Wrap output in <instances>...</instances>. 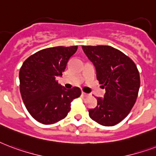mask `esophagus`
Segmentation results:
<instances>
[{
  "label": "esophagus",
  "instance_id": "1",
  "mask_svg": "<svg viewBox=\"0 0 156 156\" xmlns=\"http://www.w3.org/2000/svg\"><path fill=\"white\" fill-rule=\"evenodd\" d=\"M82 96H83V97H88V96H89V94H86V93H84V92H82Z\"/></svg>",
  "mask_w": 156,
  "mask_h": 156
}]
</instances>
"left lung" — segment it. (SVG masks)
<instances>
[{"label":"left lung","instance_id":"left-lung-1","mask_svg":"<svg viewBox=\"0 0 156 156\" xmlns=\"http://www.w3.org/2000/svg\"><path fill=\"white\" fill-rule=\"evenodd\" d=\"M82 48L106 89L104 98H98L96 107L89 110V117L103 126L115 125L127 116L137 100L140 87L137 66L129 57L109 45Z\"/></svg>","mask_w":156,"mask_h":156}]
</instances>
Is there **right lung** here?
Instances as JSON below:
<instances>
[{"instance_id": "obj_1", "label": "right lung", "mask_w": 156, "mask_h": 156, "mask_svg": "<svg viewBox=\"0 0 156 156\" xmlns=\"http://www.w3.org/2000/svg\"><path fill=\"white\" fill-rule=\"evenodd\" d=\"M77 45L47 48L35 53L24 61L19 71V89L30 115L40 123L54 124L64 119L71 102L79 98L78 87L62 88L56 77L62 76Z\"/></svg>"}]
</instances>
